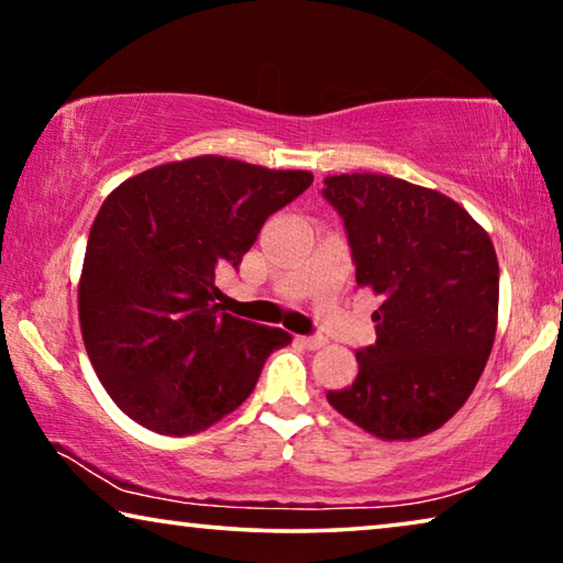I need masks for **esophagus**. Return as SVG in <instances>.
I'll use <instances>...</instances> for the list:
<instances>
[{
    "instance_id": "1",
    "label": "esophagus",
    "mask_w": 563,
    "mask_h": 563,
    "mask_svg": "<svg viewBox=\"0 0 563 563\" xmlns=\"http://www.w3.org/2000/svg\"><path fill=\"white\" fill-rule=\"evenodd\" d=\"M298 343L302 347H308V351H318V347L325 345L323 338H318V335H298Z\"/></svg>"
}]
</instances>
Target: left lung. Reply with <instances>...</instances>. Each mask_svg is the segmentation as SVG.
<instances>
[{"label":"left lung","instance_id":"1","mask_svg":"<svg viewBox=\"0 0 563 563\" xmlns=\"http://www.w3.org/2000/svg\"><path fill=\"white\" fill-rule=\"evenodd\" d=\"M355 283L380 296L376 345L328 404L380 441H413L474 394L498 323V261L484 228L443 192L390 175H328Z\"/></svg>","mask_w":563,"mask_h":563}]
</instances>
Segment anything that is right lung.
I'll list each match as a JSON object with an SVG mask.
<instances>
[{
  "label": "right lung",
  "instance_id": "obj_1",
  "mask_svg": "<svg viewBox=\"0 0 563 563\" xmlns=\"http://www.w3.org/2000/svg\"><path fill=\"white\" fill-rule=\"evenodd\" d=\"M308 169L220 155L150 167L107 195L89 228L77 308L89 363L132 421L192 435L243 404L292 341L220 313L216 273L238 267L263 222L306 192Z\"/></svg>",
  "mask_w": 563,
  "mask_h": 563
}]
</instances>
